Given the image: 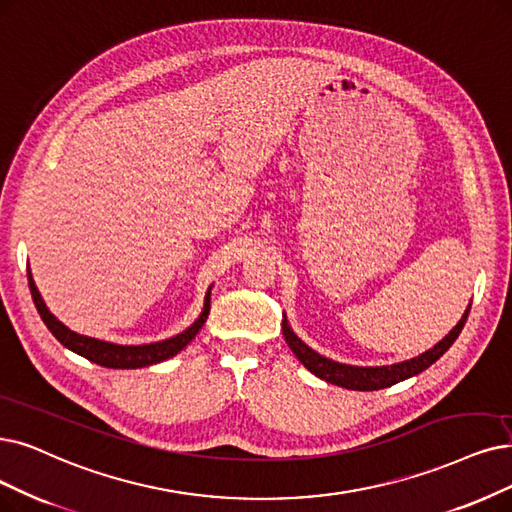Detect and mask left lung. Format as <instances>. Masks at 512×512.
Wrapping results in <instances>:
<instances>
[{
  "mask_svg": "<svg viewBox=\"0 0 512 512\" xmlns=\"http://www.w3.org/2000/svg\"><path fill=\"white\" fill-rule=\"evenodd\" d=\"M468 311H470V306L464 311L462 319L456 323L454 330L449 332L441 342H437L433 349H428L426 353H422L414 359H407V361H401L395 365H376V367L346 365V363H338V361H332V359L315 353L311 346H306L294 334L285 315L281 321V330H283V338H285V342H288L292 353L300 359V363L306 367V370L315 374L317 378L330 382V384H336V386H342V388H349V391H380V388L393 386L401 380H407V378L424 372L426 367H431L460 336L462 327L466 323V317H468Z\"/></svg>",
  "mask_w": 512,
  "mask_h": 512,
  "instance_id": "1",
  "label": "left lung"
}]
</instances>
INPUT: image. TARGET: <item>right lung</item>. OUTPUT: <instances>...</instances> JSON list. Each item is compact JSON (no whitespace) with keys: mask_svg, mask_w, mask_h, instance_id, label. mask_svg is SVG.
Segmentation results:
<instances>
[{"mask_svg":"<svg viewBox=\"0 0 512 512\" xmlns=\"http://www.w3.org/2000/svg\"><path fill=\"white\" fill-rule=\"evenodd\" d=\"M29 277V290L35 302V309L39 313V317L44 319L48 330L54 334V338L67 346L69 351L86 357L88 361L102 365V367H113V370H136V367H147L159 361H166L174 355H178L185 346L197 336V332L206 323L208 315H210V290L206 294V300H203V311L201 315L195 319V323L191 327H187L185 332H180L168 340H161V342H151V344H138V346H126V344H113V342H105V340H98V338H90V336H81L65 323H60L50 311L48 306L39 294L37 285L31 277V271L27 273Z\"/></svg>","mask_w":512,"mask_h":512,"instance_id":"add662e5","label":"right lung"}]
</instances>
